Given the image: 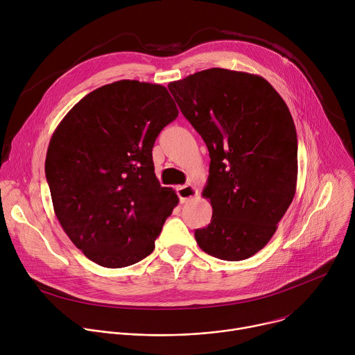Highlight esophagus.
I'll return each instance as SVG.
<instances>
[{"mask_svg":"<svg viewBox=\"0 0 355 355\" xmlns=\"http://www.w3.org/2000/svg\"><path fill=\"white\" fill-rule=\"evenodd\" d=\"M177 193L180 196L181 204H187V202L198 195V189L192 184H187L177 188Z\"/></svg>","mask_w":355,"mask_h":355,"instance_id":"34e87169","label":"esophagus"}]
</instances>
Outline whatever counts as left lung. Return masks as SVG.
Wrapping results in <instances>:
<instances>
[{"instance_id":"left-lung-1","label":"left lung","mask_w":355,"mask_h":355,"mask_svg":"<svg viewBox=\"0 0 355 355\" xmlns=\"http://www.w3.org/2000/svg\"><path fill=\"white\" fill-rule=\"evenodd\" d=\"M209 150L202 196L212 220L195 230L208 254L240 261L274 236L296 191L297 140L281 95L261 76L208 69L168 84Z\"/></svg>"}]
</instances>
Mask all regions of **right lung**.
<instances>
[{"instance_id": "right-lung-1", "label": "right lung", "mask_w": 355, "mask_h": 355, "mask_svg": "<svg viewBox=\"0 0 355 355\" xmlns=\"http://www.w3.org/2000/svg\"><path fill=\"white\" fill-rule=\"evenodd\" d=\"M177 116L166 87L121 80L85 95L53 132L44 163L53 209L98 266L123 268L147 257L178 205L151 156Z\"/></svg>"}]
</instances>
